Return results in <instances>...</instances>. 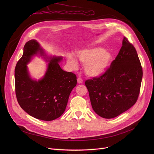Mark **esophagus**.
<instances>
[{
  "instance_id": "esophagus-1",
  "label": "esophagus",
  "mask_w": 154,
  "mask_h": 154,
  "mask_svg": "<svg viewBox=\"0 0 154 154\" xmlns=\"http://www.w3.org/2000/svg\"><path fill=\"white\" fill-rule=\"evenodd\" d=\"M77 83L79 84H81L83 83V80L81 78H78L77 79Z\"/></svg>"
}]
</instances>
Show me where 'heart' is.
<instances>
[{"label": "heart", "mask_w": 154, "mask_h": 154, "mask_svg": "<svg viewBox=\"0 0 154 154\" xmlns=\"http://www.w3.org/2000/svg\"><path fill=\"white\" fill-rule=\"evenodd\" d=\"M77 56L82 64L85 65V72L90 77L98 78L105 74L113 61V54L104 50L101 47H93L81 50L77 53ZM67 63L69 66L76 69L79 64L74 57L69 54L66 57Z\"/></svg>", "instance_id": "obj_1"}]
</instances>
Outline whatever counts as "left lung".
I'll use <instances>...</instances> for the list:
<instances>
[{
    "mask_svg": "<svg viewBox=\"0 0 154 154\" xmlns=\"http://www.w3.org/2000/svg\"><path fill=\"white\" fill-rule=\"evenodd\" d=\"M122 45L105 74L85 82L93 110L105 119L127 111L136 103L140 93L143 69L137 51L125 37Z\"/></svg>",
    "mask_w": 154,
    "mask_h": 154,
    "instance_id": "8db88e82",
    "label": "left lung"
}]
</instances>
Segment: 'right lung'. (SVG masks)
I'll return each instance as SVG.
<instances>
[{"instance_id": "1", "label": "right lung", "mask_w": 154, "mask_h": 154, "mask_svg": "<svg viewBox=\"0 0 154 154\" xmlns=\"http://www.w3.org/2000/svg\"><path fill=\"white\" fill-rule=\"evenodd\" d=\"M35 56L48 63L45 75L38 80L31 77L27 66ZM62 60L61 56L48 55L35 39L25 45L23 55L15 68V88L19 105L31 116L49 121L64 112L69 95L77 85V77L61 68L59 63Z\"/></svg>"}]
</instances>
